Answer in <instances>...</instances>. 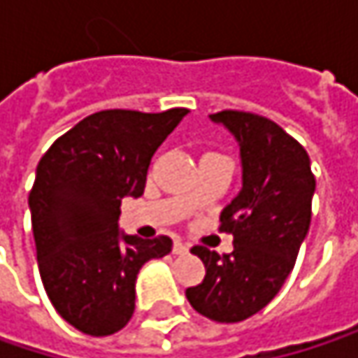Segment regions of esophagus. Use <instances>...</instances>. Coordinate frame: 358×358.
Segmentation results:
<instances>
[{
    "instance_id": "obj_1",
    "label": "esophagus",
    "mask_w": 358,
    "mask_h": 358,
    "mask_svg": "<svg viewBox=\"0 0 358 358\" xmlns=\"http://www.w3.org/2000/svg\"><path fill=\"white\" fill-rule=\"evenodd\" d=\"M172 252H174V255H186V252H188V245L176 241V243H174V247H172Z\"/></svg>"
}]
</instances>
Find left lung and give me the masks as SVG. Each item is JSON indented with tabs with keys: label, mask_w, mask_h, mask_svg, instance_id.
<instances>
[{
	"label": "left lung",
	"mask_w": 358,
	"mask_h": 358,
	"mask_svg": "<svg viewBox=\"0 0 358 358\" xmlns=\"http://www.w3.org/2000/svg\"><path fill=\"white\" fill-rule=\"evenodd\" d=\"M211 120L241 145L243 190L220 215V232L234 236V250L192 247L205 278L186 288V299L213 322L236 323L259 313L292 271L311 224L315 176L305 147L273 120L238 109Z\"/></svg>",
	"instance_id": "1"
}]
</instances>
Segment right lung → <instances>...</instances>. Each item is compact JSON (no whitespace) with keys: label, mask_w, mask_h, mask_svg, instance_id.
I'll use <instances>...</instances> for the list:
<instances>
[{"label":"right lung","mask_w":358,"mask_h":358,"mask_svg":"<svg viewBox=\"0 0 358 358\" xmlns=\"http://www.w3.org/2000/svg\"><path fill=\"white\" fill-rule=\"evenodd\" d=\"M188 109H103L62 134L41 157L29 194L38 273L55 311L78 331L109 336L134 313V284L168 236L120 234L124 196H141L151 157Z\"/></svg>","instance_id":"right-lung-1"}]
</instances>
